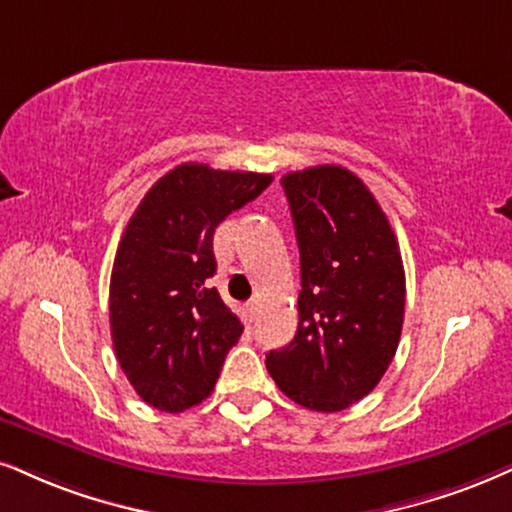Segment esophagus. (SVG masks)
<instances>
[{
	"instance_id": "obj_1",
	"label": "esophagus",
	"mask_w": 512,
	"mask_h": 512,
	"mask_svg": "<svg viewBox=\"0 0 512 512\" xmlns=\"http://www.w3.org/2000/svg\"><path fill=\"white\" fill-rule=\"evenodd\" d=\"M246 313H249V320H256V315H258V299H251L249 304H246Z\"/></svg>"
}]
</instances>
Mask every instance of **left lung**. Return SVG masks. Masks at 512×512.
Returning a JSON list of instances; mask_svg holds the SVG:
<instances>
[{
    "instance_id": "1",
    "label": "left lung",
    "mask_w": 512,
    "mask_h": 512,
    "mask_svg": "<svg viewBox=\"0 0 512 512\" xmlns=\"http://www.w3.org/2000/svg\"><path fill=\"white\" fill-rule=\"evenodd\" d=\"M301 256L299 327L266 368L282 394L318 413L368 396L401 339L406 275L387 216L342 166L282 178Z\"/></svg>"
}]
</instances>
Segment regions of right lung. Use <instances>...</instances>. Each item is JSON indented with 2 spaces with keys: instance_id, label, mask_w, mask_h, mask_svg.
Segmentation results:
<instances>
[{
  "instance_id": "right-lung-1",
  "label": "right lung",
  "mask_w": 512,
  "mask_h": 512,
  "mask_svg": "<svg viewBox=\"0 0 512 512\" xmlns=\"http://www.w3.org/2000/svg\"><path fill=\"white\" fill-rule=\"evenodd\" d=\"M270 182L273 175L182 163L132 213L113 261L109 320L118 363L149 406L182 413L216 387L244 325L208 285L213 232Z\"/></svg>"
}]
</instances>
